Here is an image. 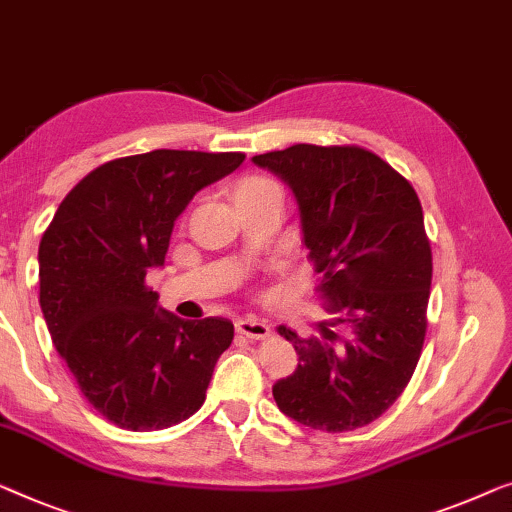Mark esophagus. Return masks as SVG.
I'll list each match as a JSON object with an SVG mask.
<instances>
[{
  "instance_id": "esophagus-1",
  "label": "esophagus",
  "mask_w": 512,
  "mask_h": 512,
  "mask_svg": "<svg viewBox=\"0 0 512 512\" xmlns=\"http://www.w3.org/2000/svg\"><path fill=\"white\" fill-rule=\"evenodd\" d=\"M235 330L247 339L270 337V325H265L263 321H256V318H238V321H235Z\"/></svg>"
}]
</instances>
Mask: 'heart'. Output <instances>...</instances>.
<instances>
[{"label": "heart", "mask_w": 512, "mask_h": 512, "mask_svg": "<svg viewBox=\"0 0 512 512\" xmlns=\"http://www.w3.org/2000/svg\"><path fill=\"white\" fill-rule=\"evenodd\" d=\"M277 184L268 177H247V180H242L238 184V189H235V196H249V194H258V191H268L274 189Z\"/></svg>", "instance_id": "heart-1"}]
</instances>
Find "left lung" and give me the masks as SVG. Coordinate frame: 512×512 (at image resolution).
Returning a JSON list of instances; mask_svg holds the SVG:
<instances>
[{
    "instance_id": "left-lung-1",
    "label": "left lung",
    "mask_w": 512,
    "mask_h": 512,
    "mask_svg": "<svg viewBox=\"0 0 512 512\" xmlns=\"http://www.w3.org/2000/svg\"><path fill=\"white\" fill-rule=\"evenodd\" d=\"M251 161L291 189L325 311L318 337L279 325L298 367L272 385L284 416L321 432L365 427L395 404L427 328L432 251L416 191L362 147L293 145ZM344 322L352 337L331 330Z\"/></svg>"
}]
</instances>
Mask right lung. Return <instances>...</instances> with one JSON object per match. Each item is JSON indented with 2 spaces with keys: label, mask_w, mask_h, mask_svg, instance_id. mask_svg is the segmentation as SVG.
<instances>
[{
  "label": "right lung",
  "mask_w": 512,
  "mask_h": 512,
  "mask_svg": "<svg viewBox=\"0 0 512 512\" xmlns=\"http://www.w3.org/2000/svg\"><path fill=\"white\" fill-rule=\"evenodd\" d=\"M240 152L154 150L92 170L57 207L39 244V302L80 392L117 427L166 429L201 409L233 323L184 321L145 286L198 191Z\"/></svg>",
  "instance_id": "add662e5"
}]
</instances>
